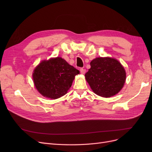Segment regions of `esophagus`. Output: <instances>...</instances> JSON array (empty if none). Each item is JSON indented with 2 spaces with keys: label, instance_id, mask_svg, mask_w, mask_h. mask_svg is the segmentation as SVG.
Here are the masks:
<instances>
[{
  "label": "esophagus",
  "instance_id": "1",
  "mask_svg": "<svg viewBox=\"0 0 152 152\" xmlns=\"http://www.w3.org/2000/svg\"><path fill=\"white\" fill-rule=\"evenodd\" d=\"M80 73H82V74H84V73H85L86 72L85 69H84V68H80Z\"/></svg>",
  "mask_w": 152,
  "mask_h": 152
}]
</instances>
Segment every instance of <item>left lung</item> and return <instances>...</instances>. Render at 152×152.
<instances>
[{
    "instance_id": "8db88e82",
    "label": "left lung",
    "mask_w": 152,
    "mask_h": 152,
    "mask_svg": "<svg viewBox=\"0 0 152 152\" xmlns=\"http://www.w3.org/2000/svg\"><path fill=\"white\" fill-rule=\"evenodd\" d=\"M85 74L87 82L94 93L109 98L120 91L126 81V71L121 63L111 58H96L90 63Z\"/></svg>"
}]
</instances>
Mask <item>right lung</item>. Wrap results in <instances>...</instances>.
Masks as SVG:
<instances>
[{
  "mask_svg": "<svg viewBox=\"0 0 152 152\" xmlns=\"http://www.w3.org/2000/svg\"><path fill=\"white\" fill-rule=\"evenodd\" d=\"M79 70L63 58L57 57L42 61L35 68L33 79L37 89L42 96L57 99L65 95L72 86Z\"/></svg>",
  "mask_w": 152,
  "mask_h": 152,
  "instance_id": "1",
  "label": "right lung"
}]
</instances>
